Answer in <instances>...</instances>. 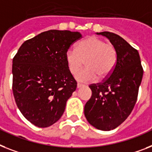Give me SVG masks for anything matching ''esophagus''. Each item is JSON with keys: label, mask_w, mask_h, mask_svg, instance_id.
<instances>
[{"label": "esophagus", "mask_w": 152, "mask_h": 152, "mask_svg": "<svg viewBox=\"0 0 152 152\" xmlns=\"http://www.w3.org/2000/svg\"><path fill=\"white\" fill-rule=\"evenodd\" d=\"M82 87H84V85H81V84H77V88H81Z\"/></svg>", "instance_id": "esophagus-1"}]
</instances>
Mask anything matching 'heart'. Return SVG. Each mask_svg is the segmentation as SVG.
<instances>
[{
  "mask_svg": "<svg viewBox=\"0 0 152 152\" xmlns=\"http://www.w3.org/2000/svg\"><path fill=\"white\" fill-rule=\"evenodd\" d=\"M65 61L72 75L77 73L85 62L86 68L77 73L75 78L80 82H91L112 74L117 62V51L112 43L92 36L79 42L76 50H68Z\"/></svg>",
  "mask_w": 152,
  "mask_h": 152,
  "instance_id": "1",
  "label": "heart"
}]
</instances>
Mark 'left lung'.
Wrapping results in <instances>:
<instances>
[{
  "label": "left lung",
  "instance_id": "1",
  "mask_svg": "<svg viewBox=\"0 0 152 152\" xmlns=\"http://www.w3.org/2000/svg\"><path fill=\"white\" fill-rule=\"evenodd\" d=\"M106 36L116 47L117 62L110 77L91 85V97L85 106V116L95 128L113 130L125 121L137 102L143 77L141 58L126 40L110 32H97Z\"/></svg>",
  "mask_w": 152,
  "mask_h": 152
}]
</instances>
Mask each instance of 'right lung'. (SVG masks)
I'll list each match as a JSON object with an SVG mask.
<instances>
[{"label": "right lung", "instance_id": "1", "mask_svg": "<svg viewBox=\"0 0 152 152\" xmlns=\"http://www.w3.org/2000/svg\"><path fill=\"white\" fill-rule=\"evenodd\" d=\"M81 37L78 32L49 30L24 42L14 57L15 99L22 115L35 126L48 127L58 121L76 90L65 53Z\"/></svg>", "mask_w": 152, "mask_h": 152}]
</instances>
